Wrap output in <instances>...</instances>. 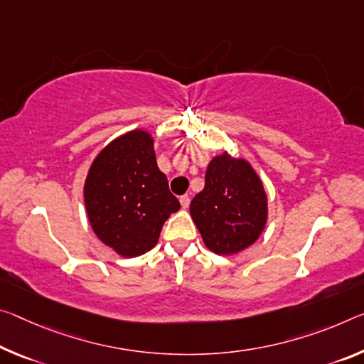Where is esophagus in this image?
I'll use <instances>...</instances> for the list:
<instances>
[{"mask_svg": "<svg viewBox=\"0 0 364 364\" xmlns=\"http://www.w3.org/2000/svg\"><path fill=\"white\" fill-rule=\"evenodd\" d=\"M180 203H181V207H183V209H188V207H189V203H191V199H189V196H188V194H184V196H181V198H180Z\"/></svg>", "mask_w": 364, "mask_h": 364, "instance_id": "34e87169", "label": "esophagus"}]
</instances>
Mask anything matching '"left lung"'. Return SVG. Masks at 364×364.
Instances as JSON below:
<instances>
[{"label":"left lung","mask_w":364,"mask_h":364,"mask_svg":"<svg viewBox=\"0 0 364 364\" xmlns=\"http://www.w3.org/2000/svg\"><path fill=\"white\" fill-rule=\"evenodd\" d=\"M207 250L233 256L255 245L269 217L267 194L246 159L223 151L209 161L205 186L189 205Z\"/></svg>","instance_id":"1"}]
</instances>
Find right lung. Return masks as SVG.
Masks as SVG:
<instances>
[{
    "label": "right lung",
    "instance_id": "obj_1",
    "mask_svg": "<svg viewBox=\"0 0 364 364\" xmlns=\"http://www.w3.org/2000/svg\"><path fill=\"white\" fill-rule=\"evenodd\" d=\"M84 205L95 236L117 255L137 257L159 243L180 203L159 170L151 132H124L95 155L84 181Z\"/></svg>",
    "mask_w": 364,
    "mask_h": 364
}]
</instances>
